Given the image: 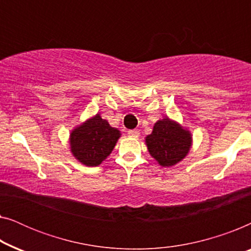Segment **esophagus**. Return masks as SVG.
Masks as SVG:
<instances>
[{
  "mask_svg": "<svg viewBox=\"0 0 251 251\" xmlns=\"http://www.w3.org/2000/svg\"><path fill=\"white\" fill-rule=\"evenodd\" d=\"M128 136L132 137V138H137L139 136V131H137V130H129Z\"/></svg>",
  "mask_w": 251,
  "mask_h": 251,
  "instance_id": "1",
  "label": "esophagus"
}]
</instances>
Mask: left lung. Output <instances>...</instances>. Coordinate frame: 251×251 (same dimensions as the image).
<instances>
[{"mask_svg": "<svg viewBox=\"0 0 251 251\" xmlns=\"http://www.w3.org/2000/svg\"><path fill=\"white\" fill-rule=\"evenodd\" d=\"M151 155L162 167H173L190 152L192 136L177 122L164 118L155 122L153 131L145 138Z\"/></svg>", "mask_w": 251, "mask_h": 251, "instance_id": "obj_1", "label": "left lung"}]
</instances>
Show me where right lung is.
Segmentation results:
<instances>
[{"label": "right lung", "mask_w": 251, "mask_h": 251, "mask_svg": "<svg viewBox=\"0 0 251 251\" xmlns=\"http://www.w3.org/2000/svg\"><path fill=\"white\" fill-rule=\"evenodd\" d=\"M120 136V130L96 114L72 130L71 152L84 166L97 167L112 153Z\"/></svg>", "instance_id": "1"}]
</instances>
